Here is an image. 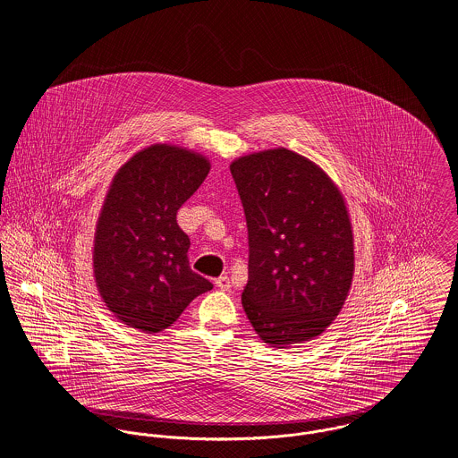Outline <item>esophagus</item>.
<instances>
[{
  "instance_id": "34e87169",
  "label": "esophagus",
  "mask_w": 458,
  "mask_h": 458,
  "mask_svg": "<svg viewBox=\"0 0 458 458\" xmlns=\"http://www.w3.org/2000/svg\"><path fill=\"white\" fill-rule=\"evenodd\" d=\"M215 285L218 287V289H222V291H227L229 287H231V280H229V276H218L216 280H215Z\"/></svg>"
}]
</instances>
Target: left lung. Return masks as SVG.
Listing matches in <instances>:
<instances>
[{
	"label": "left lung",
	"instance_id": "left-lung-1",
	"mask_svg": "<svg viewBox=\"0 0 458 458\" xmlns=\"http://www.w3.org/2000/svg\"><path fill=\"white\" fill-rule=\"evenodd\" d=\"M231 174L249 229V321L276 349L321 335L354 273L342 194L321 167L285 148L242 157Z\"/></svg>",
	"mask_w": 458,
	"mask_h": 458
}]
</instances>
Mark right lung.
<instances>
[{"mask_svg": "<svg viewBox=\"0 0 458 458\" xmlns=\"http://www.w3.org/2000/svg\"><path fill=\"white\" fill-rule=\"evenodd\" d=\"M208 173L204 157L155 144L114 176L97 224L93 267L106 305L122 323L158 333L213 287L191 269V240L176 222Z\"/></svg>", "mask_w": 458, "mask_h": 458, "instance_id": "add662e5", "label": "right lung"}]
</instances>
